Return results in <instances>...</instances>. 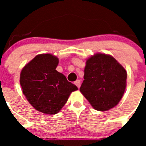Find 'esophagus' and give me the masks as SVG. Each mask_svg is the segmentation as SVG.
Returning a JSON list of instances; mask_svg holds the SVG:
<instances>
[{
	"label": "esophagus",
	"instance_id": "34e87169",
	"mask_svg": "<svg viewBox=\"0 0 146 146\" xmlns=\"http://www.w3.org/2000/svg\"><path fill=\"white\" fill-rule=\"evenodd\" d=\"M74 84L76 85V86L78 87V88H80V85H81V82H80V80H76V81L75 82H74Z\"/></svg>",
	"mask_w": 146,
	"mask_h": 146
}]
</instances>
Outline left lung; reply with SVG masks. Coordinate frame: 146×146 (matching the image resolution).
<instances>
[{
	"instance_id": "left-lung-1",
	"label": "left lung",
	"mask_w": 146,
	"mask_h": 146,
	"mask_svg": "<svg viewBox=\"0 0 146 146\" xmlns=\"http://www.w3.org/2000/svg\"><path fill=\"white\" fill-rule=\"evenodd\" d=\"M126 82L127 72L113 57L96 54L86 60L80 90L96 110L105 111L119 103Z\"/></svg>"
}]
</instances>
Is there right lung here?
Listing matches in <instances>:
<instances>
[{
  "label": "right lung",
  "instance_id": "add662e5",
  "mask_svg": "<svg viewBox=\"0 0 146 146\" xmlns=\"http://www.w3.org/2000/svg\"><path fill=\"white\" fill-rule=\"evenodd\" d=\"M59 60L50 54H38L22 70L20 85L31 105L47 114H55L78 88L56 70Z\"/></svg>",
  "mask_w": 146,
  "mask_h": 146
}]
</instances>
